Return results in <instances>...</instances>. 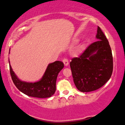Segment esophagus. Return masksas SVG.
Listing matches in <instances>:
<instances>
[{
  "label": "esophagus",
  "instance_id": "esophagus-1",
  "mask_svg": "<svg viewBox=\"0 0 125 125\" xmlns=\"http://www.w3.org/2000/svg\"><path fill=\"white\" fill-rule=\"evenodd\" d=\"M62 62H64V65L65 66H68V64H69V61H68V60L67 59H63V60H62Z\"/></svg>",
  "mask_w": 125,
  "mask_h": 125
}]
</instances>
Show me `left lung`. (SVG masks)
<instances>
[{"mask_svg":"<svg viewBox=\"0 0 125 125\" xmlns=\"http://www.w3.org/2000/svg\"><path fill=\"white\" fill-rule=\"evenodd\" d=\"M96 38L99 39L90 45L78 57L70 62L74 83L83 93L96 90L111 77L113 62L109 42L100 27Z\"/></svg>","mask_w":125,"mask_h":125,"instance_id":"1","label":"left lung"}]
</instances>
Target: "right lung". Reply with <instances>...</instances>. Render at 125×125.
<instances>
[{"label":"right lung","mask_w":125,"mask_h":125,"mask_svg":"<svg viewBox=\"0 0 125 125\" xmlns=\"http://www.w3.org/2000/svg\"><path fill=\"white\" fill-rule=\"evenodd\" d=\"M9 63L10 75L16 87L29 96L38 98L50 97L55 94L57 75L64 66L63 62L60 61L51 63L48 65L40 81L37 82L29 83L20 80L12 70L10 61Z\"/></svg>","instance_id":"right-lung-1"}]
</instances>
